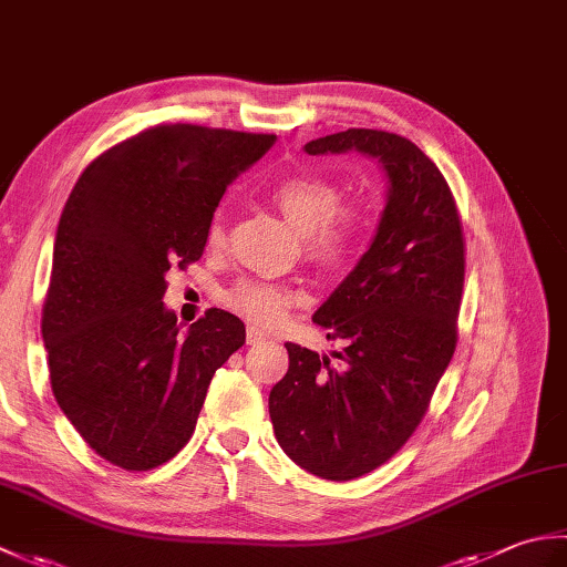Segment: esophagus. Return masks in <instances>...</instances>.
<instances>
[{"label":"esophagus","instance_id":"1","mask_svg":"<svg viewBox=\"0 0 567 567\" xmlns=\"http://www.w3.org/2000/svg\"><path fill=\"white\" fill-rule=\"evenodd\" d=\"M246 341H248V346L262 343V341H265V333H262V331H258L256 327H248V331H246Z\"/></svg>","mask_w":567,"mask_h":567}]
</instances>
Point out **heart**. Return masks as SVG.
I'll return each instance as SVG.
<instances>
[{"label": "heart", "instance_id": "b5f03b06", "mask_svg": "<svg viewBox=\"0 0 567 567\" xmlns=\"http://www.w3.org/2000/svg\"><path fill=\"white\" fill-rule=\"evenodd\" d=\"M270 199L305 240V250L317 262H339L355 246L360 234V214L341 209V189L323 177L295 175L277 183ZM226 238L224 212L214 214L209 224V246H221ZM224 305L258 327H277L302 302V292L295 287L272 285L262 280H240L224 292Z\"/></svg>", "mask_w": 567, "mask_h": 567}]
</instances>
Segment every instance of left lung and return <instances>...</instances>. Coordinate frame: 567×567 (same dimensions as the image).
<instances>
[{
  "label": "left lung",
  "instance_id": "8db88e82",
  "mask_svg": "<svg viewBox=\"0 0 567 567\" xmlns=\"http://www.w3.org/2000/svg\"><path fill=\"white\" fill-rule=\"evenodd\" d=\"M360 153L388 177L368 250L315 323L343 339L333 364L285 343L290 370L270 390L280 449L307 473L346 483L380 467L426 414L449 368L461 309L465 248L457 209L429 155L388 131L348 128L309 141V155Z\"/></svg>",
  "mask_w": 567,
  "mask_h": 567
}]
</instances>
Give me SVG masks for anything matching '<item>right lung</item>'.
Masks as SVG:
<instances>
[{"instance_id":"obj_1","label":"right lung","mask_w":567,"mask_h":567,"mask_svg":"<svg viewBox=\"0 0 567 567\" xmlns=\"http://www.w3.org/2000/svg\"><path fill=\"white\" fill-rule=\"evenodd\" d=\"M270 134L163 124L102 153L60 214L41 333L55 402L124 470L171 461L246 327L209 309L187 333L163 305L171 268L202 258L226 187Z\"/></svg>"}]
</instances>
